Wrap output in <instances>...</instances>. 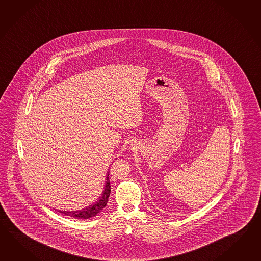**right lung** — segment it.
I'll list each match as a JSON object with an SVG mask.
<instances>
[{
    "label": "right lung",
    "mask_w": 261,
    "mask_h": 261,
    "mask_svg": "<svg viewBox=\"0 0 261 261\" xmlns=\"http://www.w3.org/2000/svg\"><path fill=\"white\" fill-rule=\"evenodd\" d=\"M109 172L107 174V179H106L103 194L95 202L93 203V205L89 206L88 208H82L81 211H75V212H65V211L64 212V211H59V212L64 215L71 216V217L77 218V219H88V218L94 217L95 215H98L99 213L106 207L108 200H109V197H110V182Z\"/></svg>",
    "instance_id": "right-lung-1"
}]
</instances>
